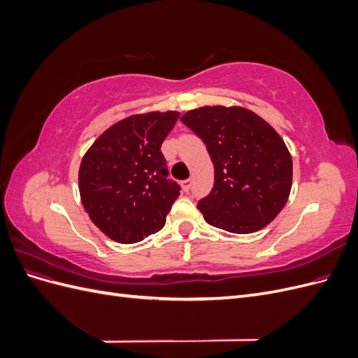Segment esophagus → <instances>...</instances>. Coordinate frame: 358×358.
I'll use <instances>...</instances> for the list:
<instances>
[{"label":"esophagus","instance_id":"1","mask_svg":"<svg viewBox=\"0 0 358 358\" xmlns=\"http://www.w3.org/2000/svg\"><path fill=\"white\" fill-rule=\"evenodd\" d=\"M180 185H182V189L187 192V191H188V189L191 188V179H187V180H183V182L180 183Z\"/></svg>","mask_w":358,"mask_h":358}]
</instances>
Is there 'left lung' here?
I'll return each mask as SVG.
<instances>
[{
  "label": "left lung",
  "instance_id": "8db88e82",
  "mask_svg": "<svg viewBox=\"0 0 358 358\" xmlns=\"http://www.w3.org/2000/svg\"><path fill=\"white\" fill-rule=\"evenodd\" d=\"M180 121L206 143L215 167L213 188L197 204L204 221L234 234L272 222L292 183L291 154L276 129L241 106H203Z\"/></svg>",
  "mask_w": 358,
  "mask_h": 358
}]
</instances>
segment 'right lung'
<instances>
[{"instance_id": "add662e5", "label": "right lung", "mask_w": 358, "mask_h": 358, "mask_svg": "<svg viewBox=\"0 0 358 358\" xmlns=\"http://www.w3.org/2000/svg\"><path fill=\"white\" fill-rule=\"evenodd\" d=\"M178 117L176 110L131 115L107 128L83 155L80 200L109 239L137 243L164 227L180 188L167 179L159 148Z\"/></svg>"}]
</instances>
